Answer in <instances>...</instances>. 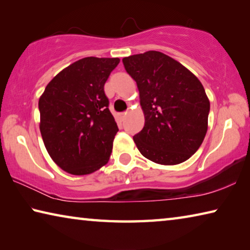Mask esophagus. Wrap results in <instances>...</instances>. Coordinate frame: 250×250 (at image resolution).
I'll return each instance as SVG.
<instances>
[{
	"instance_id": "34e87169",
	"label": "esophagus",
	"mask_w": 250,
	"mask_h": 250,
	"mask_svg": "<svg viewBox=\"0 0 250 250\" xmlns=\"http://www.w3.org/2000/svg\"><path fill=\"white\" fill-rule=\"evenodd\" d=\"M125 115H126V112H122V113H120V118H121L122 120H124L125 118Z\"/></svg>"
}]
</instances>
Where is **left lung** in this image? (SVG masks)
Listing matches in <instances>:
<instances>
[{
  "instance_id": "1",
  "label": "left lung",
  "mask_w": 250,
  "mask_h": 250,
  "mask_svg": "<svg viewBox=\"0 0 250 250\" xmlns=\"http://www.w3.org/2000/svg\"><path fill=\"white\" fill-rule=\"evenodd\" d=\"M137 83L145 126L133 137L145 158L163 166L184 162L204 140L209 101L196 76L167 55L149 50L122 59Z\"/></svg>"
}]
</instances>
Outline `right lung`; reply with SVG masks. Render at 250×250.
Returning a JSON list of instances; mask_svg holds the SVG:
<instances>
[{
	"label": "right lung",
	"mask_w": 250,
	"mask_h": 250,
	"mask_svg": "<svg viewBox=\"0 0 250 250\" xmlns=\"http://www.w3.org/2000/svg\"><path fill=\"white\" fill-rule=\"evenodd\" d=\"M119 58L86 57L62 69L39 101L41 133L62 170L84 175L109 161L118 125L104 87Z\"/></svg>",
	"instance_id": "add662e5"
}]
</instances>
